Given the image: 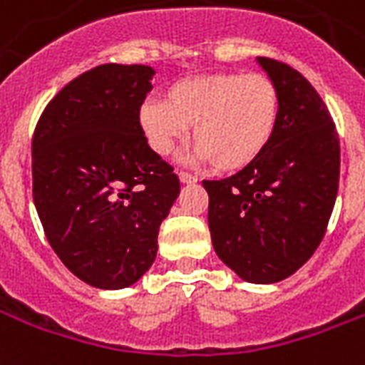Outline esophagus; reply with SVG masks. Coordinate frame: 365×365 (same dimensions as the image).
<instances>
[{
    "label": "esophagus",
    "mask_w": 365,
    "mask_h": 365,
    "mask_svg": "<svg viewBox=\"0 0 365 365\" xmlns=\"http://www.w3.org/2000/svg\"><path fill=\"white\" fill-rule=\"evenodd\" d=\"M180 182H182V183H195L197 175L190 174V172H180Z\"/></svg>",
    "instance_id": "esophagus-1"
}]
</instances>
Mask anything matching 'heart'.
<instances>
[{"label":"heart","mask_w":365,"mask_h":365,"mask_svg":"<svg viewBox=\"0 0 365 365\" xmlns=\"http://www.w3.org/2000/svg\"><path fill=\"white\" fill-rule=\"evenodd\" d=\"M279 118V88L263 73L185 77L166 88L164 100H147L139 108V125L156 155H172L191 125L197 158L220 172L257 160L271 145Z\"/></svg>","instance_id":"1"}]
</instances>
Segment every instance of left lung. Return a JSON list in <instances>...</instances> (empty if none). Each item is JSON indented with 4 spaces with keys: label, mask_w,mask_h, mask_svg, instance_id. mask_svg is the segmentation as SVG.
Instances as JSON below:
<instances>
[{
    "label": "left lung",
    "mask_w": 365,
    "mask_h": 365,
    "mask_svg": "<svg viewBox=\"0 0 365 365\" xmlns=\"http://www.w3.org/2000/svg\"><path fill=\"white\" fill-rule=\"evenodd\" d=\"M280 94L277 133L257 160L205 180L212 247L240 279H288L325 236L341 174L333 118L309 81L279 59L257 58Z\"/></svg>",
    "instance_id": "left-lung-1"
}]
</instances>
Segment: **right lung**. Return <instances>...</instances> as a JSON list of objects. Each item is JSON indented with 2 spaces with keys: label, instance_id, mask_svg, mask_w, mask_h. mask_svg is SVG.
Here are the masks:
<instances>
[{
  "label": "right lung",
  "instance_id": "obj_1",
  "mask_svg": "<svg viewBox=\"0 0 365 365\" xmlns=\"http://www.w3.org/2000/svg\"><path fill=\"white\" fill-rule=\"evenodd\" d=\"M148 66L106 63L59 91L32 137V199L61 263L86 284L120 290L155 263L158 228L180 195L148 147L139 108Z\"/></svg>",
  "mask_w": 365,
  "mask_h": 365
}]
</instances>
